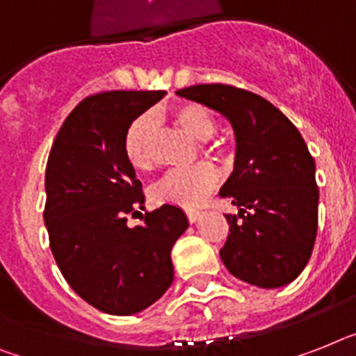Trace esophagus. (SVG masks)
<instances>
[{
  "mask_svg": "<svg viewBox=\"0 0 356 356\" xmlns=\"http://www.w3.org/2000/svg\"><path fill=\"white\" fill-rule=\"evenodd\" d=\"M200 218H202V213H200V211H189V213H187V220H189L191 224H196Z\"/></svg>",
  "mask_w": 356,
  "mask_h": 356,
  "instance_id": "esophagus-1",
  "label": "esophagus"
}]
</instances>
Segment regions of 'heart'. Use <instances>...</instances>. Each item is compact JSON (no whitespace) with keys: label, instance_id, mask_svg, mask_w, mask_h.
Returning <instances> with one entry per match:
<instances>
[{"label":"heart","instance_id":"heart-1","mask_svg":"<svg viewBox=\"0 0 356 356\" xmlns=\"http://www.w3.org/2000/svg\"><path fill=\"white\" fill-rule=\"evenodd\" d=\"M169 114L181 131L198 142H207L216 134V120L204 105H175ZM152 142H154V118L151 114H140L129 123L123 136L125 158L138 171H147L152 167ZM202 151L207 156H222V149L214 143H204ZM216 185H218V172L209 163H198L187 171H171L161 176L151 187V196L156 204L196 209L216 189Z\"/></svg>","mask_w":356,"mask_h":356}]
</instances>
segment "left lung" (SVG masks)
I'll return each instance as SVG.
<instances>
[{
  "label": "left lung",
  "mask_w": 356,
  "mask_h": 356,
  "mask_svg": "<svg viewBox=\"0 0 356 356\" xmlns=\"http://www.w3.org/2000/svg\"><path fill=\"white\" fill-rule=\"evenodd\" d=\"M176 94L224 114L236 134L234 171L220 195L240 211L225 214L222 262L252 286H286L309 262L318 229L315 160L304 138L286 114L245 89L202 83Z\"/></svg>",
  "instance_id": "1"
}]
</instances>
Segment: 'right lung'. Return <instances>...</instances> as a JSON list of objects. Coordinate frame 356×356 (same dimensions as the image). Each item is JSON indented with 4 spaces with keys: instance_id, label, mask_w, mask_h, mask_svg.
Returning <instances> with one entry per match:
<instances>
[{
    "instance_id": "right-lung-1",
    "label": "right lung",
    "mask_w": 356,
    "mask_h": 356,
    "mask_svg": "<svg viewBox=\"0 0 356 356\" xmlns=\"http://www.w3.org/2000/svg\"><path fill=\"white\" fill-rule=\"evenodd\" d=\"M165 90H107L81 99L52 143L43 211L67 284L108 315H134L175 280L171 249L189 222L176 205L142 214V181L123 152L129 123ZM144 224L129 228L127 214Z\"/></svg>"
}]
</instances>
